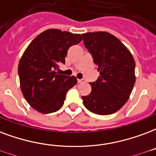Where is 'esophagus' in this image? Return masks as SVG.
<instances>
[{
  "label": "esophagus",
  "instance_id": "34e87169",
  "mask_svg": "<svg viewBox=\"0 0 156 156\" xmlns=\"http://www.w3.org/2000/svg\"><path fill=\"white\" fill-rule=\"evenodd\" d=\"M83 79H78V83H83Z\"/></svg>",
  "mask_w": 156,
  "mask_h": 156
}]
</instances>
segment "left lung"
Segmentation results:
<instances>
[{
  "mask_svg": "<svg viewBox=\"0 0 156 156\" xmlns=\"http://www.w3.org/2000/svg\"><path fill=\"white\" fill-rule=\"evenodd\" d=\"M100 76L89 83L92 92L82 99L87 110L98 115H110L123 107L134 87L135 61L130 51L116 37L107 32L83 34Z\"/></svg>",
  "mask_w": 156,
  "mask_h": 156,
  "instance_id": "left-lung-1",
  "label": "left lung"
}]
</instances>
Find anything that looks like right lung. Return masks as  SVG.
Masks as SVG:
<instances>
[{"label":"right lung","instance_id":"1","mask_svg":"<svg viewBox=\"0 0 156 156\" xmlns=\"http://www.w3.org/2000/svg\"><path fill=\"white\" fill-rule=\"evenodd\" d=\"M81 40V34L51 29L39 34L25 49L18 73L21 92L34 109L48 114L62 107L77 78L60 75L56 70L58 64L65 63L69 48Z\"/></svg>","mask_w":156,"mask_h":156}]
</instances>
